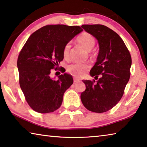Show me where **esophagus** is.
Masks as SVG:
<instances>
[{
  "label": "esophagus",
  "instance_id": "34e87169",
  "mask_svg": "<svg viewBox=\"0 0 147 147\" xmlns=\"http://www.w3.org/2000/svg\"><path fill=\"white\" fill-rule=\"evenodd\" d=\"M80 82V80L79 79L76 78H74V83H77V82Z\"/></svg>",
  "mask_w": 147,
  "mask_h": 147
}]
</instances>
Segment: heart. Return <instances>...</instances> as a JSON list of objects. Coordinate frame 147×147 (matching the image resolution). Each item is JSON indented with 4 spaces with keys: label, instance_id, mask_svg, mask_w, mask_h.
Returning <instances> with one entry per match:
<instances>
[{
    "label": "heart",
    "instance_id": "obj_1",
    "mask_svg": "<svg viewBox=\"0 0 147 147\" xmlns=\"http://www.w3.org/2000/svg\"><path fill=\"white\" fill-rule=\"evenodd\" d=\"M76 41L81 45L87 51H90L95 45V40L93 36L88 33H83L77 38ZM71 45L67 43L65 45L63 50V56L65 59H67L69 58ZM89 65L87 63H73L69 65L67 70L72 75L76 77L83 76L84 73L88 71Z\"/></svg>",
    "mask_w": 147,
    "mask_h": 147
}]
</instances>
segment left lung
<instances>
[{"label":"left lung","instance_id":"obj_1","mask_svg":"<svg viewBox=\"0 0 147 147\" xmlns=\"http://www.w3.org/2000/svg\"><path fill=\"white\" fill-rule=\"evenodd\" d=\"M84 30L98 41L99 52L90 71L95 80H82L86 90L81 93L83 105L88 110L103 113L113 108L123 95L130 76L131 58L121 37L102 24H83Z\"/></svg>","mask_w":147,"mask_h":147}]
</instances>
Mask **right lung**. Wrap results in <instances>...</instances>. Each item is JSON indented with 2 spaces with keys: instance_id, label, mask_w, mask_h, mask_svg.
<instances>
[{
  "instance_id": "obj_1",
  "label": "right lung",
  "mask_w": 147,
  "mask_h": 147,
  "mask_svg": "<svg viewBox=\"0 0 147 147\" xmlns=\"http://www.w3.org/2000/svg\"><path fill=\"white\" fill-rule=\"evenodd\" d=\"M83 30L79 26L51 24L29 37L17 59L19 84L30 108L38 113H51L61 106L64 93L73 83L71 74L54 80L51 69L63 59V50Z\"/></svg>"
}]
</instances>
